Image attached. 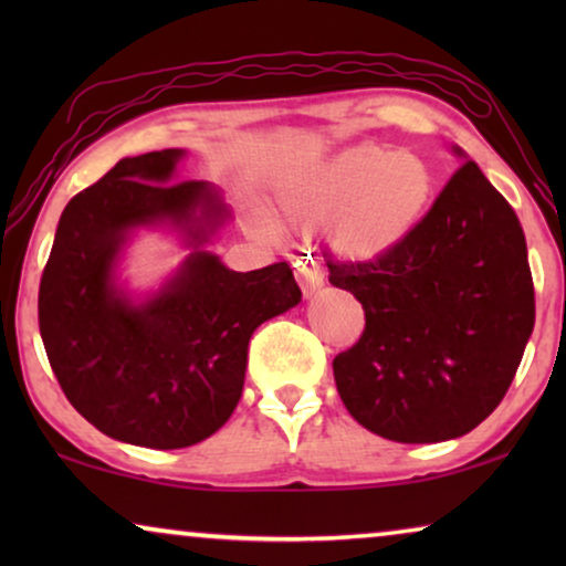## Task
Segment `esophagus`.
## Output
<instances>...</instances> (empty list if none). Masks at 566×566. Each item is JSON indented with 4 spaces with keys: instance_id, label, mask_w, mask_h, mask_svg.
I'll return each instance as SVG.
<instances>
[{
    "instance_id": "34e87169",
    "label": "esophagus",
    "mask_w": 566,
    "mask_h": 566,
    "mask_svg": "<svg viewBox=\"0 0 566 566\" xmlns=\"http://www.w3.org/2000/svg\"><path fill=\"white\" fill-rule=\"evenodd\" d=\"M296 277H298L301 291H304V296H312V293L319 291L322 283H324L322 265L312 258L296 262Z\"/></svg>"
}]
</instances>
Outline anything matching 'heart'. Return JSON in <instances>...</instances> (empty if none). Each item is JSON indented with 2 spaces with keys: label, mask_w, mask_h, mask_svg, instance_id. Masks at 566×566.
<instances>
[{
  "label": "heart",
  "mask_w": 566,
  "mask_h": 566,
  "mask_svg": "<svg viewBox=\"0 0 566 566\" xmlns=\"http://www.w3.org/2000/svg\"><path fill=\"white\" fill-rule=\"evenodd\" d=\"M436 177L415 151L360 144L283 198L293 221L329 223L345 258L374 260L405 242L428 213Z\"/></svg>",
  "instance_id": "1"
}]
</instances>
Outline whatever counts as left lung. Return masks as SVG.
<instances>
[{
    "label": "left lung",
    "instance_id": "left-lung-1",
    "mask_svg": "<svg viewBox=\"0 0 566 566\" xmlns=\"http://www.w3.org/2000/svg\"><path fill=\"white\" fill-rule=\"evenodd\" d=\"M455 154H461L455 149ZM366 329L332 360L339 399L397 443L467 436L505 397L536 322L521 221L463 161L405 242L366 262L327 260Z\"/></svg>",
    "mask_w": 566,
    "mask_h": 566
}]
</instances>
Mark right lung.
Returning <instances> with one entry per match:
<instances>
[{
  "label": "right lung",
  "mask_w": 566,
  "mask_h": 566,
  "mask_svg": "<svg viewBox=\"0 0 566 566\" xmlns=\"http://www.w3.org/2000/svg\"><path fill=\"white\" fill-rule=\"evenodd\" d=\"M182 149L126 157L69 200L38 291L45 355L99 432L157 451L211 438L244 389L247 345L301 301L289 262L234 273L203 244L229 211L203 180L175 182ZM169 222L193 252L136 305L114 285L129 231Z\"/></svg>",
  "instance_id": "obj_1"
}]
</instances>
